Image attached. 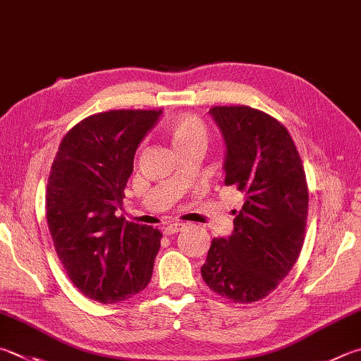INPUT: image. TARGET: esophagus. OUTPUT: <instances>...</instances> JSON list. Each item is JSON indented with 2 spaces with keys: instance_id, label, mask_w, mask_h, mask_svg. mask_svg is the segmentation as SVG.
I'll use <instances>...</instances> for the list:
<instances>
[{
  "instance_id": "34e87169",
  "label": "esophagus",
  "mask_w": 361,
  "mask_h": 361,
  "mask_svg": "<svg viewBox=\"0 0 361 361\" xmlns=\"http://www.w3.org/2000/svg\"><path fill=\"white\" fill-rule=\"evenodd\" d=\"M186 224H183V222H170V224L164 226V233H176V232H181L183 228H185Z\"/></svg>"
}]
</instances>
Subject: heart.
I'll list each match as a JSON object with an SVG mask.
<instances>
[{
  "mask_svg": "<svg viewBox=\"0 0 361 361\" xmlns=\"http://www.w3.org/2000/svg\"><path fill=\"white\" fill-rule=\"evenodd\" d=\"M166 135L178 153L195 145H205L207 128L197 116L188 114L176 115L166 123Z\"/></svg>",
  "mask_w": 361,
  "mask_h": 361,
  "instance_id": "heart-1",
  "label": "heart"
}]
</instances>
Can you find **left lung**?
<instances>
[{
	"instance_id": "8db88e82",
	"label": "left lung",
	"mask_w": 361,
	"mask_h": 361,
	"mask_svg": "<svg viewBox=\"0 0 361 361\" xmlns=\"http://www.w3.org/2000/svg\"><path fill=\"white\" fill-rule=\"evenodd\" d=\"M224 140L226 186L243 194L233 232L213 238L205 284L235 303H252L276 289L305 240L307 186L290 134L278 120L246 106L209 109Z\"/></svg>"
}]
</instances>
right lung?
<instances>
[{
  "instance_id": "right-lung-1",
  "label": "right lung",
  "mask_w": 361,
  "mask_h": 361,
  "mask_svg": "<svg viewBox=\"0 0 361 361\" xmlns=\"http://www.w3.org/2000/svg\"><path fill=\"white\" fill-rule=\"evenodd\" d=\"M162 110H110L64 135L51 164L47 224L58 259L85 297L120 303L145 289L162 233L126 222L124 188L140 142Z\"/></svg>"
}]
</instances>
